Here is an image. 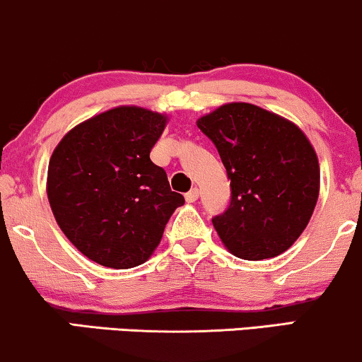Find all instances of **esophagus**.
Masks as SVG:
<instances>
[{
	"label": "esophagus",
	"mask_w": 362,
	"mask_h": 362,
	"mask_svg": "<svg viewBox=\"0 0 362 362\" xmlns=\"http://www.w3.org/2000/svg\"><path fill=\"white\" fill-rule=\"evenodd\" d=\"M198 197H199V191L197 188H193V189L188 191V193L185 194L186 202H188V203H194L198 199Z\"/></svg>",
	"instance_id": "esophagus-1"
}]
</instances>
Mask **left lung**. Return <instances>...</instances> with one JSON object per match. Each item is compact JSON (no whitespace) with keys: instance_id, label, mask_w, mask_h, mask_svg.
<instances>
[{"instance_id":"obj_1","label":"left lung","mask_w":362,"mask_h":362,"mask_svg":"<svg viewBox=\"0 0 362 362\" xmlns=\"http://www.w3.org/2000/svg\"><path fill=\"white\" fill-rule=\"evenodd\" d=\"M230 180V203L211 218L233 256L274 257L305 230L320 191L312 144L295 123L250 103H228L197 122Z\"/></svg>"}]
</instances>
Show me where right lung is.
Masks as SVG:
<instances>
[{
	"label": "right lung",
	"mask_w": 362,
	"mask_h": 362,
	"mask_svg": "<svg viewBox=\"0 0 362 362\" xmlns=\"http://www.w3.org/2000/svg\"><path fill=\"white\" fill-rule=\"evenodd\" d=\"M165 122L151 110L118 106L67 132L50 157L52 214L64 235L98 264H144L185 203L151 160Z\"/></svg>",
	"instance_id": "1"
}]
</instances>
